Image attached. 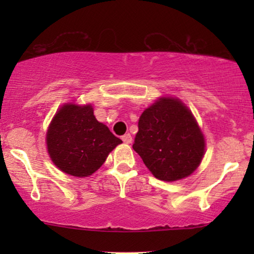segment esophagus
Returning <instances> with one entry per match:
<instances>
[{"label":"esophagus","mask_w":254,"mask_h":254,"mask_svg":"<svg viewBox=\"0 0 254 254\" xmlns=\"http://www.w3.org/2000/svg\"><path fill=\"white\" fill-rule=\"evenodd\" d=\"M121 138H123V141L125 142V143H127V144L131 143V140H133V138H131V135L130 134H125Z\"/></svg>","instance_id":"1"}]
</instances>
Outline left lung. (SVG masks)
Segmentation results:
<instances>
[{
  "label": "left lung",
  "mask_w": 254,
  "mask_h": 254,
  "mask_svg": "<svg viewBox=\"0 0 254 254\" xmlns=\"http://www.w3.org/2000/svg\"><path fill=\"white\" fill-rule=\"evenodd\" d=\"M204 137L195 118L178 98L161 97L138 120L133 149L152 175L164 182L186 178L204 155Z\"/></svg>",
  "instance_id": "obj_1"
}]
</instances>
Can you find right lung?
Listing matches in <instances>:
<instances>
[{"label": "right lung", "mask_w": 254, "mask_h": 254, "mask_svg": "<svg viewBox=\"0 0 254 254\" xmlns=\"http://www.w3.org/2000/svg\"><path fill=\"white\" fill-rule=\"evenodd\" d=\"M46 143L52 162L62 172L82 178L96 172L123 141L96 119L90 104H65L51 121Z\"/></svg>", "instance_id": "right-lung-1"}]
</instances>
